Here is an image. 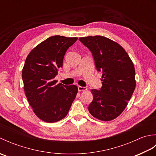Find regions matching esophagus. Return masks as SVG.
<instances>
[{"instance_id": "34e87169", "label": "esophagus", "mask_w": 156, "mask_h": 156, "mask_svg": "<svg viewBox=\"0 0 156 156\" xmlns=\"http://www.w3.org/2000/svg\"><path fill=\"white\" fill-rule=\"evenodd\" d=\"M78 91H85L87 90V88L86 87H80V86H79V87H78Z\"/></svg>"}]
</instances>
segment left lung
Returning <instances> with one entry per match:
<instances>
[{"label":"left lung","mask_w":156,"mask_h":156,"mask_svg":"<svg viewBox=\"0 0 156 156\" xmlns=\"http://www.w3.org/2000/svg\"><path fill=\"white\" fill-rule=\"evenodd\" d=\"M79 40L90 51L97 70L102 74L100 90H91L93 100L88 111L99 120L111 121L124 111L133 93L134 65L125 49L110 39L97 35Z\"/></svg>","instance_id":"8db88e82"}]
</instances>
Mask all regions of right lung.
I'll return each mask as SVG.
<instances>
[{"mask_svg":"<svg viewBox=\"0 0 156 156\" xmlns=\"http://www.w3.org/2000/svg\"><path fill=\"white\" fill-rule=\"evenodd\" d=\"M77 39L51 36L36 46L26 58L22 71L25 93L35 114L45 122L64 119L78 93L76 85L57 84L54 79L62 67L66 51Z\"/></svg>","mask_w":156,"mask_h":156,"instance_id":"obj_1","label":"right lung"}]
</instances>
